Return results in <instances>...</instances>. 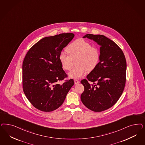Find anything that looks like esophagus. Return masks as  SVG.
Listing matches in <instances>:
<instances>
[{
  "instance_id": "esophagus-1",
  "label": "esophagus",
  "mask_w": 145,
  "mask_h": 145,
  "mask_svg": "<svg viewBox=\"0 0 145 145\" xmlns=\"http://www.w3.org/2000/svg\"><path fill=\"white\" fill-rule=\"evenodd\" d=\"M74 82H75V84H79L80 83V80H75Z\"/></svg>"
}]
</instances>
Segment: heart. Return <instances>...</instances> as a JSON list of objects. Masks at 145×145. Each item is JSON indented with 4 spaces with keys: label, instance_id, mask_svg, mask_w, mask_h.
Segmentation results:
<instances>
[{
    "label": "heart",
    "instance_id": "heart-1",
    "mask_svg": "<svg viewBox=\"0 0 145 145\" xmlns=\"http://www.w3.org/2000/svg\"><path fill=\"white\" fill-rule=\"evenodd\" d=\"M69 55L61 52L58 60L61 67L69 70L72 60L75 59L76 66L70 70L68 75L73 78H80L86 75L88 70H92L98 65L100 60V50L97 46L92 45L84 39L79 38L71 42L66 48Z\"/></svg>",
    "mask_w": 145,
    "mask_h": 145
}]
</instances>
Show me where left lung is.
I'll list each match as a JSON object with an SVG mask.
<instances>
[{"mask_svg": "<svg viewBox=\"0 0 145 145\" xmlns=\"http://www.w3.org/2000/svg\"><path fill=\"white\" fill-rule=\"evenodd\" d=\"M86 37L101 46V56L98 65L87 80L80 82L84 86L80 99L89 109L101 112L112 107L121 96L126 82V59L121 48L105 36L89 33Z\"/></svg>", "mask_w": 145, "mask_h": 145, "instance_id": "8db88e82", "label": "left lung"}]
</instances>
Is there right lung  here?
Returning a JSON list of instances; mask_svg holds the SVG:
<instances>
[{"mask_svg": "<svg viewBox=\"0 0 145 145\" xmlns=\"http://www.w3.org/2000/svg\"><path fill=\"white\" fill-rule=\"evenodd\" d=\"M63 33L44 38L28 51L22 65L24 93L34 107L45 112L53 111L63 103L74 85L72 79L63 80L68 75L58 60L59 53L74 37Z\"/></svg>", "mask_w": 145, "mask_h": 145, "instance_id": "right-lung-1", "label": "right lung"}]
</instances>
